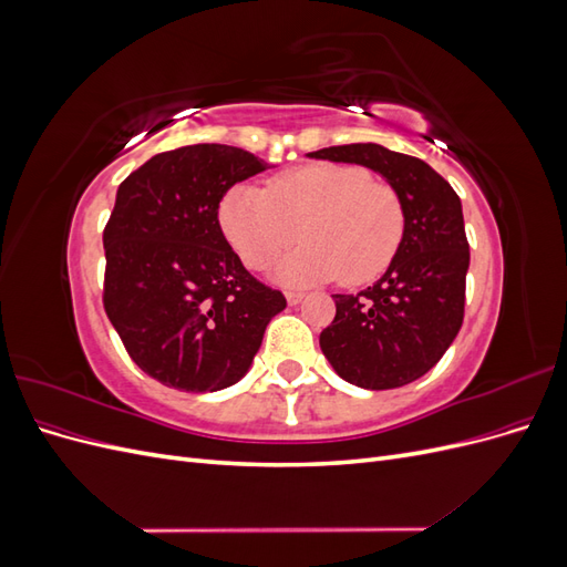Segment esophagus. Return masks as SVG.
Segmentation results:
<instances>
[{"label":"esophagus","mask_w":567,"mask_h":567,"mask_svg":"<svg viewBox=\"0 0 567 567\" xmlns=\"http://www.w3.org/2000/svg\"><path fill=\"white\" fill-rule=\"evenodd\" d=\"M302 298H305V293H300V290H288L286 293L288 305H298V302H302Z\"/></svg>","instance_id":"obj_1"}]
</instances>
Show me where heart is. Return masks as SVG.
<instances>
[{
    "label": "heart",
    "instance_id": "heart-1",
    "mask_svg": "<svg viewBox=\"0 0 567 567\" xmlns=\"http://www.w3.org/2000/svg\"><path fill=\"white\" fill-rule=\"evenodd\" d=\"M229 246L250 269H267L293 246L298 227L307 244L274 271L281 284L307 286L342 277L379 279L400 252L404 208L390 184L371 182L359 165L312 163L288 169L267 188L234 184L217 205Z\"/></svg>",
    "mask_w": 567,
    "mask_h": 567
}]
</instances>
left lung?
<instances>
[{
  "instance_id": "8db88e82",
  "label": "left lung",
  "mask_w": 567,
  "mask_h": 567,
  "mask_svg": "<svg viewBox=\"0 0 567 567\" xmlns=\"http://www.w3.org/2000/svg\"><path fill=\"white\" fill-rule=\"evenodd\" d=\"M379 173L404 208V238L383 277L357 296L336 293V319L319 336L342 381L390 390L421 379L454 342L466 305L471 252L461 200L421 158L381 144H348L307 153Z\"/></svg>"
}]
</instances>
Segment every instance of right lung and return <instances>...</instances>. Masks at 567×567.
I'll return each instance as SVG.
<instances>
[{
  "mask_svg": "<svg viewBox=\"0 0 567 567\" xmlns=\"http://www.w3.org/2000/svg\"><path fill=\"white\" fill-rule=\"evenodd\" d=\"M269 163L225 144L158 153L117 186L104 229V307L134 364L167 388L238 383L286 298L250 277L217 205Z\"/></svg>",
  "mask_w": 567,
  "mask_h": 567,
  "instance_id": "obj_1",
  "label": "right lung"
}]
</instances>
